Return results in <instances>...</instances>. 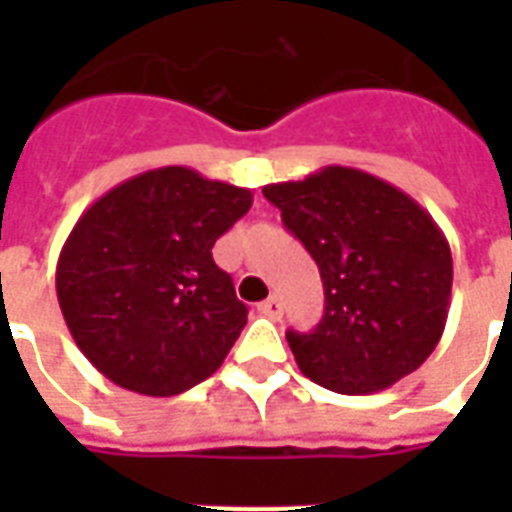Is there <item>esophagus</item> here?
I'll return each mask as SVG.
<instances>
[{
  "label": "esophagus",
  "mask_w": 512,
  "mask_h": 512,
  "mask_svg": "<svg viewBox=\"0 0 512 512\" xmlns=\"http://www.w3.org/2000/svg\"><path fill=\"white\" fill-rule=\"evenodd\" d=\"M257 310H260V315H266V318H279L282 315V301L277 296H271V299L260 301Z\"/></svg>",
  "instance_id": "obj_1"
}]
</instances>
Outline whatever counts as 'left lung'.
<instances>
[{
  "label": "left lung",
  "mask_w": 512,
  "mask_h": 512,
  "mask_svg": "<svg viewBox=\"0 0 512 512\" xmlns=\"http://www.w3.org/2000/svg\"><path fill=\"white\" fill-rule=\"evenodd\" d=\"M321 268L326 312L288 332L296 365L340 395H370L414 373L450 312L452 255L439 224L392 183L354 167L263 186Z\"/></svg>",
  "instance_id": "left-lung-1"
}]
</instances>
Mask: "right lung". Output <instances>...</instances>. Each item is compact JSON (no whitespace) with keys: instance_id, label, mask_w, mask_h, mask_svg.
Masks as SVG:
<instances>
[{"instance_id":"right-lung-1","label":"right lung","mask_w":512,"mask_h":512,"mask_svg":"<svg viewBox=\"0 0 512 512\" xmlns=\"http://www.w3.org/2000/svg\"><path fill=\"white\" fill-rule=\"evenodd\" d=\"M249 208V189L158 167L79 216L57 260V299L98 373L136 395L172 397L222 367L246 304L211 249Z\"/></svg>"}]
</instances>
